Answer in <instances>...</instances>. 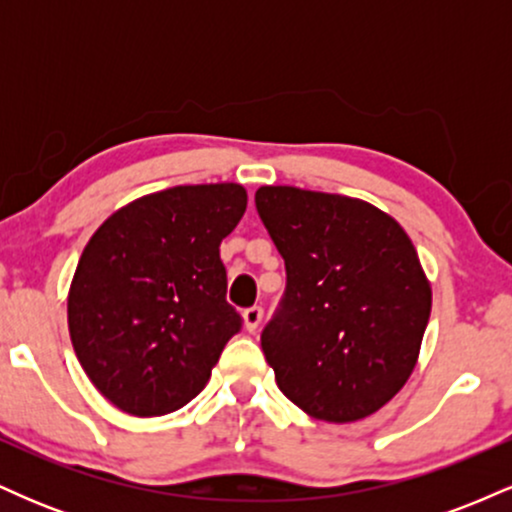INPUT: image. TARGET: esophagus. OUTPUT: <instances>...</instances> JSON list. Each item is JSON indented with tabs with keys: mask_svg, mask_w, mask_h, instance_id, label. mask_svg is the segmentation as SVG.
<instances>
[{
	"mask_svg": "<svg viewBox=\"0 0 512 512\" xmlns=\"http://www.w3.org/2000/svg\"><path fill=\"white\" fill-rule=\"evenodd\" d=\"M243 320H245V327H248V332H257V327H260V322H262L260 305H252V308L245 310Z\"/></svg>",
	"mask_w": 512,
	"mask_h": 512,
	"instance_id": "1",
	"label": "esophagus"
}]
</instances>
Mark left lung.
Wrapping results in <instances>:
<instances>
[{
  "mask_svg": "<svg viewBox=\"0 0 512 512\" xmlns=\"http://www.w3.org/2000/svg\"><path fill=\"white\" fill-rule=\"evenodd\" d=\"M255 207L286 264L281 308L262 332L276 385L313 419H366L419 358L431 284L416 248L363 199L264 185Z\"/></svg>",
  "mask_w": 512,
  "mask_h": 512,
  "instance_id": "8db88e82",
  "label": "left lung"
}]
</instances>
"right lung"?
<instances>
[{"mask_svg":"<svg viewBox=\"0 0 512 512\" xmlns=\"http://www.w3.org/2000/svg\"><path fill=\"white\" fill-rule=\"evenodd\" d=\"M248 192L178 185L117 209L86 243L69 286L76 358L96 390L132 416L185 407L240 332L219 245Z\"/></svg>","mask_w":512,"mask_h":512,"instance_id":"1","label":"right lung"}]
</instances>
